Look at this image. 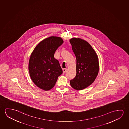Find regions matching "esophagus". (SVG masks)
<instances>
[{"instance_id": "1", "label": "esophagus", "mask_w": 129, "mask_h": 129, "mask_svg": "<svg viewBox=\"0 0 129 129\" xmlns=\"http://www.w3.org/2000/svg\"><path fill=\"white\" fill-rule=\"evenodd\" d=\"M62 70H63V73L64 74L65 73V72H66V71H67V69L64 68Z\"/></svg>"}]
</instances>
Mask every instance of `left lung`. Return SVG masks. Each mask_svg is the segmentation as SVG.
<instances>
[{"instance_id": "8db88e82", "label": "left lung", "mask_w": 129, "mask_h": 129, "mask_svg": "<svg viewBox=\"0 0 129 129\" xmlns=\"http://www.w3.org/2000/svg\"><path fill=\"white\" fill-rule=\"evenodd\" d=\"M70 42L76 59V75L70 81L73 88L80 91L91 85L95 80L99 70L97 54L91 45L80 38H72Z\"/></svg>"}]
</instances>
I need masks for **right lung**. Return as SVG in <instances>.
<instances>
[{
	"instance_id": "1",
	"label": "right lung",
	"mask_w": 129,
	"mask_h": 129,
	"mask_svg": "<svg viewBox=\"0 0 129 129\" xmlns=\"http://www.w3.org/2000/svg\"><path fill=\"white\" fill-rule=\"evenodd\" d=\"M63 42L61 37L51 36L41 41L32 52L28 70L32 81L40 89H51L62 73L59 62L54 58V54Z\"/></svg>"
}]
</instances>
